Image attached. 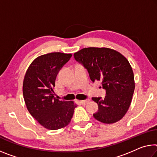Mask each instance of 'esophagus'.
Returning <instances> with one entry per match:
<instances>
[{
  "instance_id": "obj_1",
  "label": "esophagus",
  "mask_w": 157,
  "mask_h": 157,
  "mask_svg": "<svg viewBox=\"0 0 157 157\" xmlns=\"http://www.w3.org/2000/svg\"><path fill=\"white\" fill-rule=\"evenodd\" d=\"M89 102V99H86V100H83V101H80V103L82 104V105H86V103H88Z\"/></svg>"
}]
</instances>
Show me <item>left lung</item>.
Instances as JSON below:
<instances>
[{
  "label": "left lung",
  "instance_id": "8db88e82",
  "mask_svg": "<svg viewBox=\"0 0 157 157\" xmlns=\"http://www.w3.org/2000/svg\"><path fill=\"white\" fill-rule=\"evenodd\" d=\"M73 56L87 70L91 81H101L106 91L104 98H92L98 105L94 118L105 124L120 120L131 105L135 89L133 72L127 59L119 52L105 47L84 48Z\"/></svg>",
  "mask_w": 157,
  "mask_h": 157
}]
</instances>
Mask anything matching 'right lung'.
Returning <instances> with one entry per match:
<instances>
[{"mask_svg":"<svg viewBox=\"0 0 157 157\" xmlns=\"http://www.w3.org/2000/svg\"><path fill=\"white\" fill-rule=\"evenodd\" d=\"M72 54L54 52L35 59L27 70L23 83V95L30 114L49 130L68 125L77 105L73 101L59 100L54 96L57 74Z\"/></svg>","mask_w":157,"mask_h":157,"instance_id":"obj_1","label":"right lung"}]
</instances>
